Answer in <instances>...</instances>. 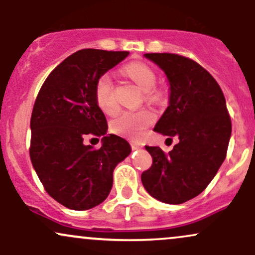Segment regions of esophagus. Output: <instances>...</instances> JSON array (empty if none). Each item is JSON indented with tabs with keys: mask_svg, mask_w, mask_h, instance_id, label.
<instances>
[{
	"mask_svg": "<svg viewBox=\"0 0 255 255\" xmlns=\"http://www.w3.org/2000/svg\"><path fill=\"white\" fill-rule=\"evenodd\" d=\"M130 146H131V148H133V150H139V148L142 147L141 144H139V142H134V141L130 142Z\"/></svg>",
	"mask_w": 255,
	"mask_h": 255,
	"instance_id": "esophagus-1",
	"label": "esophagus"
}]
</instances>
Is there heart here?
I'll use <instances>...</instances> for the list:
<instances>
[{
	"label": "heart",
	"instance_id": "1",
	"mask_svg": "<svg viewBox=\"0 0 255 255\" xmlns=\"http://www.w3.org/2000/svg\"><path fill=\"white\" fill-rule=\"evenodd\" d=\"M126 73L144 92H150L156 85V74L145 63H129L126 67ZM95 95L98 107L105 114L111 115L118 111V103L114 97L113 79L109 74H103L99 77L96 83ZM153 121L154 115L147 110L125 111L111 122V129L119 135L129 139H139L144 134L146 128Z\"/></svg>",
	"mask_w": 255,
	"mask_h": 255
}]
</instances>
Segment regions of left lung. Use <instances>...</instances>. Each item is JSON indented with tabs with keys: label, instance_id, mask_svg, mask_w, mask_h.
Segmentation results:
<instances>
[{
	"label": "left lung",
	"instance_id": "8db88e82",
	"mask_svg": "<svg viewBox=\"0 0 255 255\" xmlns=\"http://www.w3.org/2000/svg\"><path fill=\"white\" fill-rule=\"evenodd\" d=\"M164 72L169 103L153 130L178 137L165 154L146 146L153 163L141 174L151 197L178 205L200 194L216 176L227 156L231 121L223 92L206 69L175 54H145Z\"/></svg>",
	"mask_w": 255,
	"mask_h": 255
}]
</instances>
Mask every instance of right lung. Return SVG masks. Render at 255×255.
Listing matches in <instances>:
<instances>
[{
  "instance_id": "add662e5",
  "label": "right lung",
  "mask_w": 255,
  "mask_h": 255,
  "mask_svg": "<svg viewBox=\"0 0 255 255\" xmlns=\"http://www.w3.org/2000/svg\"><path fill=\"white\" fill-rule=\"evenodd\" d=\"M128 55L98 49L74 52L49 74L37 96L30 124L32 165L49 195L71 210L103 203L114 169L131 151L124 137L107 134L95 95L99 77ZM87 133L104 136L99 150L83 144Z\"/></svg>"
}]
</instances>
